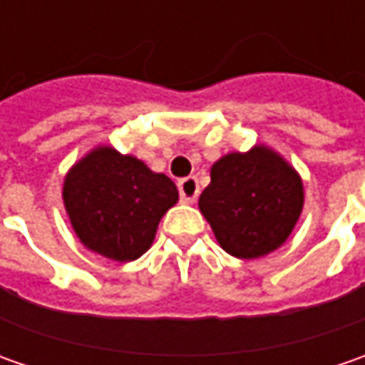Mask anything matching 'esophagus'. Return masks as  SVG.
<instances>
[{"instance_id":"esophagus-1","label":"esophagus","mask_w":365,"mask_h":365,"mask_svg":"<svg viewBox=\"0 0 365 365\" xmlns=\"http://www.w3.org/2000/svg\"><path fill=\"white\" fill-rule=\"evenodd\" d=\"M178 192H180V201L182 203H195L199 199V182L195 176H187L182 180H178Z\"/></svg>"}]
</instances>
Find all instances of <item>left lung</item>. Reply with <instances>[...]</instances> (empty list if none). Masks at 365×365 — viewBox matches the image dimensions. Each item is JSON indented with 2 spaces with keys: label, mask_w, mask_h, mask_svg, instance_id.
<instances>
[{
  "label": "left lung",
  "mask_w": 365,
  "mask_h": 365,
  "mask_svg": "<svg viewBox=\"0 0 365 365\" xmlns=\"http://www.w3.org/2000/svg\"><path fill=\"white\" fill-rule=\"evenodd\" d=\"M302 203L299 173L262 144L219 158L199 197V209L219 245L244 259L262 258L284 244L301 217Z\"/></svg>",
  "instance_id": "left-lung-1"
}]
</instances>
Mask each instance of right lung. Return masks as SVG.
Here are the masks:
<instances>
[{
	"mask_svg": "<svg viewBox=\"0 0 365 365\" xmlns=\"http://www.w3.org/2000/svg\"><path fill=\"white\" fill-rule=\"evenodd\" d=\"M63 201L81 244L109 259L132 262L152 245L178 190L135 156L97 146L66 173Z\"/></svg>",
	"mask_w": 365,
	"mask_h": 365,
	"instance_id": "obj_1",
	"label": "right lung"
}]
</instances>
